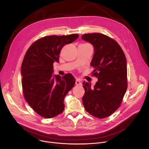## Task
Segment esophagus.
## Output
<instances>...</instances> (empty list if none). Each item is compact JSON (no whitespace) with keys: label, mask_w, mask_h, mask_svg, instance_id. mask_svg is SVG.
<instances>
[{"label":"esophagus","mask_w":149,"mask_h":149,"mask_svg":"<svg viewBox=\"0 0 149 149\" xmlns=\"http://www.w3.org/2000/svg\"><path fill=\"white\" fill-rule=\"evenodd\" d=\"M75 84H76V86H81V82L79 81V80H78V79H76V81H75Z\"/></svg>","instance_id":"1"}]
</instances>
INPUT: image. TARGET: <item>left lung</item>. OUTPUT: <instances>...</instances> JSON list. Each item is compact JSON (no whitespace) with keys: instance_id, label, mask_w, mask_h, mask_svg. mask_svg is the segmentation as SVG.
<instances>
[{"instance_id":"1","label":"left lung","mask_w":149,"mask_h":149,"mask_svg":"<svg viewBox=\"0 0 149 149\" xmlns=\"http://www.w3.org/2000/svg\"><path fill=\"white\" fill-rule=\"evenodd\" d=\"M82 39L94 47L91 65L93 75L98 78L94 87L83 82L85 94L82 102L86 110L92 116L104 118L116 111L127 88V61L117 42L100 33L84 34Z\"/></svg>"}]
</instances>
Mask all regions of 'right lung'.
Segmentation results:
<instances>
[{
    "mask_svg": "<svg viewBox=\"0 0 149 149\" xmlns=\"http://www.w3.org/2000/svg\"><path fill=\"white\" fill-rule=\"evenodd\" d=\"M79 35H51L39 39L24 56L21 75L24 97L32 109L46 118H53L64 110L63 100L74 86L71 74L61 77L53 75V63L59 62L61 49Z\"/></svg>",
    "mask_w": 149,
    "mask_h": 149,
    "instance_id": "right-lung-1",
    "label": "right lung"
}]
</instances>
